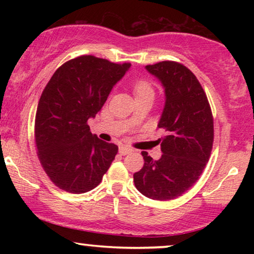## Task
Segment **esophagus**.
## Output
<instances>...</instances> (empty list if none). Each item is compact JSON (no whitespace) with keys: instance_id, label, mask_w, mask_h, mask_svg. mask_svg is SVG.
<instances>
[{"instance_id":"obj_1","label":"esophagus","mask_w":254,"mask_h":254,"mask_svg":"<svg viewBox=\"0 0 254 254\" xmlns=\"http://www.w3.org/2000/svg\"><path fill=\"white\" fill-rule=\"evenodd\" d=\"M131 150H133V149L129 147H126V145H120L119 147V154L123 156L129 154V152H131Z\"/></svg>"}]
</instances>
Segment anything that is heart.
Listing matches in <instances>:
<instances>
[{
	"mask_svg": "<svg viewBox=\"0 0 254 254\" xmlns=\"http://www.w3.org/2000/svg\"><path fill=\"white\" fill-rule=\"evenodd\" d=\"M134 91H135V95L140 96V95H144V93L152 92V89H151V86L148 82L138 81V82L135 83Z\"/></svg>",
	"mask_w": 254,
	"mask_h": 254,
	"instance_id": "obj_1",
	"label": "heart"
}]
</instances>
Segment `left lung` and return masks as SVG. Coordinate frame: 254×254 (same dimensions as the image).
<instances>
[{
	"instance_id": "obj_1",
	"label": "left lung",
	"mask_w": 254,
	"mask_h": 254,
	"mask_svg": "<svg viewBox=\"0 0 254 254\" xmlns=\"http://www.w3.org/2000/svg\"><path fill=\"white\" fill-rule=\"evenodd\" d=\"M164 89L165 103L158 127L163 155L154 161L142 151L144 165L134 173L137 190L152 200H172L199 179L209 159L214 141L213 116L207 96L195 75L185 65L162 61L145 65Z\"/></svg>"
}]
</instances>
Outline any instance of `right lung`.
Segmentation results:
<instances>
[{"mask_svg": "<svg viewBox=\"0 0 254 254\" xmlns=\"http://www.w3.org/2000/svg\"><path fill=\"white\" fill-rule=\"evenodd\" d=\"M129 68L130 64L83 55L62 64L47 83L38 104L34 137L41 165L59 189L81 194L102 182L118 145L92 135L88 120Z\"/></svg>", "mask_w": 254, "mask_h": 254, "instance_id": "right-lung-1", "label": "right lung"}]
</instances>
